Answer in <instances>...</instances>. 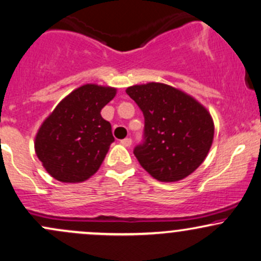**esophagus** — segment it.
Masks as SVG:
<instances>
[{
    "label": "esophagus",
    "mask_w": 261,
    "mask_h": 261,
    "mask_svg": "<svg viewBox=\"0 0 261 261\" xmlns=\"http://www.w3.org/2000/svg\"><path fill=\"white\" fill-rule=\"evenodd\" d=\"M121 144L124 146H130L132 145V139L130 138H124V139L121 140Z\"/></svg>",
    "instance_id": "esophagus-1"
}]
</instances>
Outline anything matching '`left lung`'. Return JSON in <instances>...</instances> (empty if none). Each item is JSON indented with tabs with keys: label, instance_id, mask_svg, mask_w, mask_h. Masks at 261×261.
<instances>
[{
	"label": "left lung",
	"instance_id": "left-lung-1",
	"mask_svg": "<svg viewBox=\"0 0 261 261\" xmlns=\"http://www.w3.org/2000/svg\"><path fill=\"white\" fill-rule=\"evenodd\" d=\"M144 115L143 142L133 152L161 182H176L203 164L214 139L210 113L197 100L161 83L127 89Z\"/></svg>",
	"mask_w": 261,
	"mask_h": 261
}]
</instances>
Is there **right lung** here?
Listing matches in <instances>:
<instances>
[{
	"instance_id": "right-lung-1",
	"label": "right lung",
	"mask_w": 261,
	"mask_h": 261,
	"mask_svg": "<svg viewBox=\"0 0 261 261\" xmlns=\"http://www.w3.org/2000/svg\"><path fill=\"white\" fill-rule=\"evenodd\" d=\"M115 95V88L83 85L45 119L36 134L35 152L55 179L84 182L99 170L115 142L111 123L100 112Z\"/></svg>"
}]
</instances>
